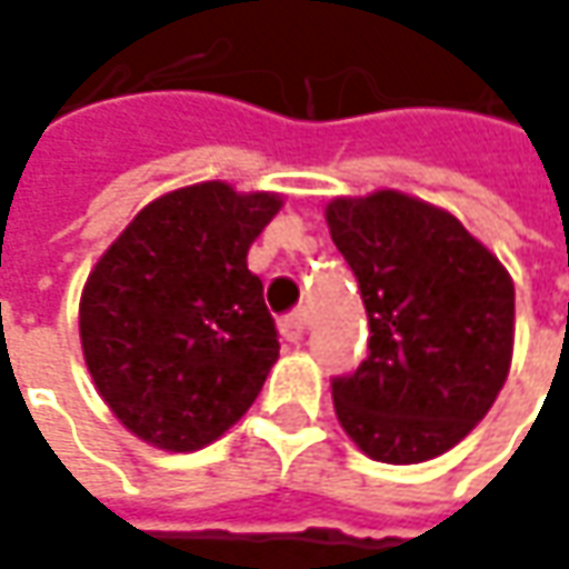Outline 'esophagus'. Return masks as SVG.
I'll return each instance as SVG.
<instances>
[{
    "mask_svg": "<svg viewBox=\"0 0 569 569\" xmlns=\"http://www.w3.org/2000/svg\"><path fill=\"white\" fill-rule=\"evenodd\" d=\"M307 313L303 310H295V313H288V317H281V322H278V329H281V336L288 341H300L303 336H307Z\"/></svg>",
    "mask_w": 569,
    "mask_h": 569,
    "instance_id": "34e87169",
    "label": "esophagus"
}]
</instances>
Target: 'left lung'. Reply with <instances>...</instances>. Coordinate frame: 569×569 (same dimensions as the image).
<instances>
[{
  "label": "left lung",
  "mask_w": 569,
  "mask_h": 569,
  "mask_svg": "<svg viewBox=\"0 0 569 569\" xmlns=\"http://www.w3.org/2000/svg\"><path fill=\"white\" fill-rule=\"evenodd\" d=\"M326 221L370 322L367 358L332 377L336 415L370 459H433L503 389L513 281L449 211L392 189L336 199Z\"/></svg>",
  "instance_id": "1"
}]
</instances>
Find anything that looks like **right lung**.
Instances as JSON below:
<instances>
[{"label": "right lung", "instance_id": "1", "mask_svg": "<svg viewBox=\"0 0 569 569\" xmlns=\"http://www.w3.org/2000/svg\"><path fill=\"white\" fill-rule=\"evenodd\" d=\"M281 208L196 183L144 206L100 256L78 326L113 415L154 447L202 449L237 425L278 361V329L250 243Z\"/></svg>", "mask_w": 569, "mask_h": 569}]
</instances>
